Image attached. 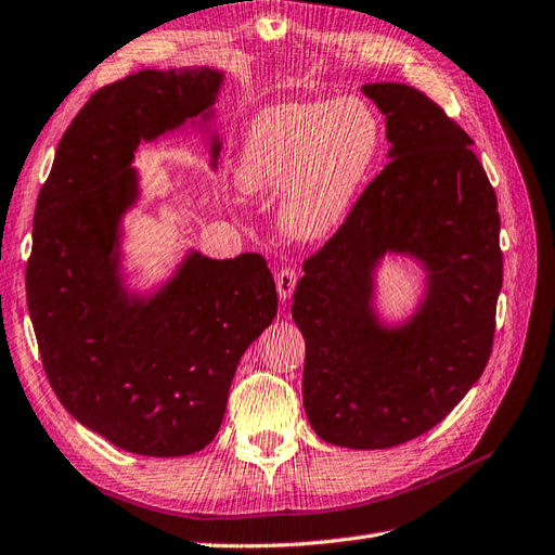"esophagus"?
<instances>
[{
  "label": "esophagus",
  "instance_id": "1",
  "mask_svg": "<svg viewBox=\"0 0 555 555\" xmlns=\"http://www.w3.org/2000/svg\"><path fill=\"white\" fill-rule=\"evenodd\" d=\"M275 282H278V294H280V300H289L294 289H296V282H298V273L294 271V268H282V271H278L275 275Z\"/></svg>",
  "mask_w": 555,
  "mask_h": 555
}]
</instances>
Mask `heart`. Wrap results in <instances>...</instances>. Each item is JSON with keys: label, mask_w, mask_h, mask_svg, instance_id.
<instances>
[{"label": "heart", "mask_w": 555, "mask_h": 555, "mask_svg": "<svg viewBox=\"0 0 555 555\" xmlns=\"http://www.w3.org/2000/svg\"><path fill=\"white\" fill-rule=\"evenodd\" d=\"M379 120L361 99L284 104L251 122L236 180L247 194L282 196L280 229L319 241L343 222L379 150Z\"/></svg>", "instance_id": "1"}]
</instances>
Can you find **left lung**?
<instances>
[{
  "label": "left lung",
  "instance_id": "1",
  "mask_svg": "<svg viewBox=\"0 0 555 555\" xmlns=\"http://www.w3.org/2000/svg\"><path fill=\"white\" fill-rule=\"evenodd\" d=\"M386 115L391 162L304 261L292 317L306 338L304 405L319 438L389 449L438 426L489 363L502 287L495 190L461 125L416 88H361ZM386 250L424 260L429 289L408 325L374 317Z\"/></svg>",
  "mask_w": 555,
  "mask_h": 555
}]
</instances>
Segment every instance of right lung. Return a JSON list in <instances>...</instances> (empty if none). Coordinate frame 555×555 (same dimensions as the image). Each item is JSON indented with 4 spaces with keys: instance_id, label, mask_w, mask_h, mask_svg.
<instances>
[{
    "instance_id": "right-lung-1",
    "label": "right lung",
    "mask_w": 555,
    "mask_h": 555,
    "mask_svg": "<svg viewBox=\"0 0 555 555\" xmlns=\"http://www.w3.org/2000/svg\"><path fill=\"white\" fill-rule=\"evenodd\" d=\"M222 74L139 72L96 90L39 192L27 308L46 377L74 418L141 456H188L222 426L243 351L278 314L257 251L182 261L150 298L127 294L117 224L139 196L133 150L208 117ZM220 141H212V164Z\"/></svg>"
}]
</instances>
